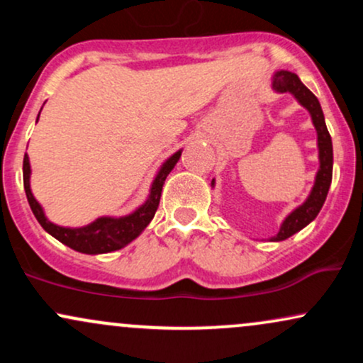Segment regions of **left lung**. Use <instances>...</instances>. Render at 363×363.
<instances>
[{
    "mask_svg": "<svg viewBox=\"0 0 363 363\" xmlns=\"http://www.w3.org/2000/svg\"><path fill=\"white\" fill-rule=\"evenodd\" d=\"M272 85L273 90L280 91V94L290 91V94L301 102V106H303L309 111L312 124H314L315 131H318L319 148V170L318 174H315L314 187H312L311 194L307 196L306 201H303L298 208H295V210L283 220L280 232L274 237H272L273 242H280V240H285L294 234H297V232L302 230L306 225H309L312 220L318 216L324 201H326V196L333 179V143L326 128V123H324V114L323 109H320L318 97L303 85L297 74L281 69V72H277L273 74ZM213 184L215 181H211V186Z\"/></svg>",
    "mask_w": 363,
    "mask_h": 363,
    "instance_id": "1",
    "label": "left lung"
}]
</instances>
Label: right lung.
Wrapping results in <instances>:
<instances>
[{"mask_svg":"<svg viewBox=\"0 0 363 363\" xmlns=\"http://www.w3.org/2000/svg\"><path fill=\"white\" fill-rule=\"evenodd\" d=\"M37 121H39V116H37ZM181 153L182 150H179V152H176L172 157H169L167 160L164 162V165H162L155 179H153L147 201H145L138 210L133 211V213H129L126 216H119V218L101 216V218H97L95 222L80 228L60 227V225L49 222V220L45 218L43 206L37 203V199L30 191V162H28L27 153H25L23 157L25 194H27L28 205H30L32 213L35 215L37 222L43 225V228L48 234H51L54 239H57L60 242L83 254H104L118 251V249H123L124 245H128L131 240H135L136 237L147 228V225L152 222V218L155 216L158 203H160L162 187H164L165 179H167L170 170L174 169V165L179 162Z\"/></svg>","mask_w":363,"mask_h":363,"instance_id":"add662e5","label":"right lung"}]
</instances>
